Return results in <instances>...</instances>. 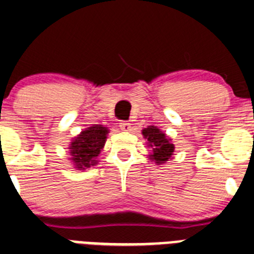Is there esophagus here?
<instances>
[{
  "mask_svg": "<svg viewBox=\"0 0 254 254\" xmlns=\"http://www.w3.org/2000/svg\"><path fill=\"white\" fill-rule=\"evenodd\" d=\"M120 128L125 132L131 131V123L127 122V121H123V122L120 123Z\"/></svg>",
  "mask_w": 254,
  "mask_h": 254,
  "instance_id": "esophagus-1",
  "label": "esophagus"
}]
</instances>
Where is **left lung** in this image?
<instances>
[{
  "instance_id": "1",
  "label": "left lung",
  "mask_w": 254,
  "mask_h": 254,
  "mask_svg": "<svg viewBox=\"0 0 254 254\" xmlns=\"http://www.w3.org/2000/svg\"><path fill=\"white\" fill-rule=\"evenodd\" d=\"M142 134L147 139L148 147L152 148V152L148 155L150 160L155 161V164L162 165L171 159L175 146L173 145L170 137L155 126H148L147 128L142 129Z\"/></svg>"
}]
</instances>
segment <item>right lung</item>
Returning a JSON list of instances; mask_svg holds the SVG:
<instances>
[{
  "label": "right lung",
  "instance_id": "1",
  "mask_svg": "<svg viewBox=\"0 0 254 254\" xmlns=\"http://www.w3.org/2000/svg\"><path fill=\"white\" fill-rule=\"evenodd\" d=\"M108 128L102 125H93L81 131L70 142V160L76 170L89 169L97 164V157L106 143Z\"/></svg>",
  "mask_w": 254,
  "mask_h": 254
}]
</instances>
